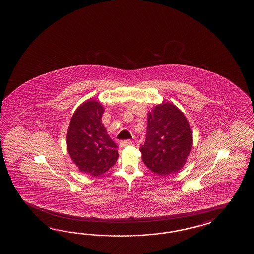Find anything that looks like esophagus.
<instances>
[{"label":"esophagus","mask_w":254,"mask_h":254,"mask_svg":"<svg viewBox=\"0 0 254 254\" xmlns=\"http://www.w3.org/2000/svg\"><path fill=\"white\" fill-rule=\"evenodd\" d=\"M121 147H126V146L132 145V141L130 140H124L120 142Z\"/></svg>","instance_id":"34e87169"}]
</instances>
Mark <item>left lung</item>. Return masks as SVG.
Here are the masks:
<instances>
[{"instance_id": "8db88e82", "label": "left lung", "mask_w": 254, "mask_h": 254, "mask_svg": "<svg viewBox=\"0 0 254 254\" xmlns=\"http://www.w3.org/2000/svg\"><path fill=\"white\" fill-rule=\"evenodd\" d=\"M192 147V133L184 114L172 103L157 105L148 114L141 159L153 173L165 176L181 170Z\"/></svg>"}]
</instances>
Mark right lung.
<instances>
[{"label":"right lung","instance_id":"right-lung-1","mask_svg":"<svg viewBox=\"0 0 254 254\" xmlns=\"http://www.w3.org/2000/svg\"><path fill=\"white\" fill-rule=\"evenodd\" d=\"M103 107L97 101L82 103L70 120L67 149L82 173L99 176L113 167L118 159L117 145L102 124Z\"/></svg>","mask_w":254,"mask_h":254}]
</instances>
